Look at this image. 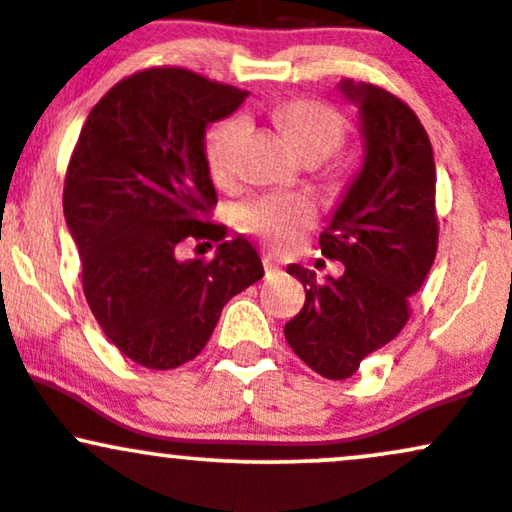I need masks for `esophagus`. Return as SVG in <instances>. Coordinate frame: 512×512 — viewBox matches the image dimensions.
Here are the masks:
<instances>
[{"label":"esophagus","mask_w":512,"mask_h":512,"mask_svg":"<svg viewBox=\"0 0 512 512\" xmlns=\"http://www.w3.org/2000/svg\"><path fill=\"white\" fill-rule=\"evenodd\" d=\"M262 262H265L267 269H279V260L274 255H265L262 257Z\"/></svg>","instance_id":"34e87169"}]
</instances>
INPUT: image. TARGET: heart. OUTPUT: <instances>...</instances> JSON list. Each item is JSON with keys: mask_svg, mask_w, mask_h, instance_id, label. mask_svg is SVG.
Here are the masks:
<instances>
[{"mask_svg": "<svg viewBox=\"0 0 512 512\" xmlns=\"http://www.w3.org/2000/svg\"><path fill=\"white\" fill-rule=\"evenodd\" d=\"M274 123L282 131L289 148L303 162L328 160L345 145L347 123L333 106L313 99H294L274 109ZM247 133L243 116H228L209 128L204 140V155L209 174L216 184H228L235 174L240 145ZM313 218V209L303 199L289 196H262L240 206L238 226L245 233L260 235L267 243L286 245L306 228Z\"/></svg>", "mask_w": 512, "mask_h": 512, "instance_id": "heart-1", "label": "heart"}]
</instances>
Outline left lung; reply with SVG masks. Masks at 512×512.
Here are the masks:
<instances>
[{"label": "left lung", "mask_w": 512, "mask_h": 512, "mask_svg": "<svg viewBox=\"0 0 512 512\" xmlns=\"http://www.w3.org/2000/svg\"><path fill=\"white\" fill-rule=\"evenodd\" d=\"M357 101L367 143L362 172L347 189L318 243L345 265L338 279L289 265L306 301L284 338L313 372L350 379L411 318V296L437 255L435 157L423 123L406 101L379 84L342 82Z\"/></svg>", "instance_id": "left-lung-1"}]
</instances>
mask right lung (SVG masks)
<instances>
[{
  "mask_svg": "<svg viewBox=\"0 0 512 512\" xmlns=\"http://www.w3.org/2000/svg\"><path fill=\"white\" fill-rule=\"evenodd\" d=\"M247 92L184 67L123 77L84 121L65 174V221L80 250L84 299L121 355L174 369L209 342L223 306L265 277L240 235L213 260H177L184 240H223L206 126Z\"/></svg>",
  "mask_w": 512,
  "mask_h": 512,
  "instance_id": "right-lung-1",
  "label": "right lung"
}]
</instances>
